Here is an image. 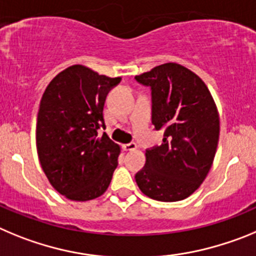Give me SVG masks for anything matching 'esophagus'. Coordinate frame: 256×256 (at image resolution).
Listing matches in <instances>:
<instances>
[{"instance_id":"obj_1","label":"esophagus","mask_w":256,"mask_h":256,"mask_svg":"<svg viewBox=\"0 0 256 256\" xmlns=\"http://www.w3.org/2000/svg\"><path fill=\"white\" fill-rule=\"evenodd\" d=\"M122 148H124V150L130 152V150H135V149L138 148V145H136V142H128V144H124Z\"/></svg>"}]
</instances>
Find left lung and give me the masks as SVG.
<instances>
[{"instance_id":"8db88e82","label":"left lung","mask_w":256,"mask_h":256,"mask_svg":"<svg viewBox=\"0 0 256 256\" xmlns=\"http://www.w3.org/2000/svg\"><path fill=\"white\" fill-rule=\"evenodd\" d=\"M152 92V124L163 131L160 146L146 149L135 174L142 194L158 202L190 196L206 180L220 138V116L206 85L178 64L135 76Z\"/></svg>"}]
</instances>
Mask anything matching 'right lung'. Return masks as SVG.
I'll list each match as a JSON object with an SVG mask.
<instances>
[{"label": "right lung", "mask_w": 256, "mask_h": 256, "mask_svg": "<svg viewBox=\"0 0 256 256\" xmlns=\"http://www.w3.org/2000/svg\"><path fill=\"white\" fill-rule=\"evenodd\" d=\"M121 78H108L82 65L60 72L46 89L36 118V150L50 185L75 202L107 190L120 146L100 134L103 107Z\"/></svg>", "instance_id": "obj_1"}]
</instances>
